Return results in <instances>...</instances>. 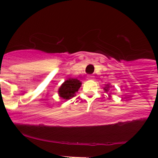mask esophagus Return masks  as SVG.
Segmentation results:
<instances>
[{
  "label": "esophagus",
  "mask_w": 158,
  "mask_h": 158,
  "mask_svg": "<svg viewBox=\"0 0 158 158\" xmlns=\"http://www.w3.org/2000/svg\"><path fill=\"white\" fill-rule=\"evenodd\" d=\"M94 79V76H87V79Z\"/></svg>",
  "instance_id": "esophagus-1"
}]
</instances>
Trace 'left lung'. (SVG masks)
Returning <instances> with one entry per match:
<instances>
[{
    "label": "left lung",
    "mask_w": 158,
    "mask_h": 158,
    "mask_svg": "<svg viewBox=\"0 0 158 158\" xmlns=\"http://www.w3.org/2000/svg\"><path fill=\"white\" fill-rule=\"evenodd\" d=\"M109 88H110V85H109V84H107V85H106V87H105V88H104V90L106 91V92H109Z\"/></svg>",
    "instance_id": "8db88e82"
}]
</instances>
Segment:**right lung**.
Wrapping results in <instances>:
<instances>
[{
	"label": "right lung",
	"mask_w": 158,
	"mask_h": 158,
	"mask_svg": "<svg viewBox=\"0 0 158 158\" xmlns=\"http://www.w3.org/2000/svg\"><path fill=\"white\" fill-rule=\"evenodd\" d=\"M82 82L77 79H69L65 81L59 89V95L63 99L73 98L80 88Z\"/></svg>",
	"instance_id": "1"
}]
</instances>
